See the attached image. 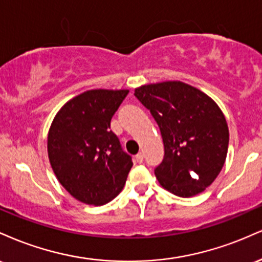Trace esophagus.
Returning a JSON list of instances; mask_svg holds the SVG:
<instances>
[{
    "instance_id": "obj_1",
    "label": "esophagus",
    "mask_w": 262,
    "mask_h": 262,
    "mask_svg": "<svg viewBox=\"0 0 262 262\" xmlns=\"http://www.w3.org/2000/svg\"><path fill=\"white\" fill-rule=\"evenodd\" d=\"M143 160H144V156H143V154H141V152H139L138 155H135V161H137L138 164H141Z\"/></svg>"
}]
</instances>
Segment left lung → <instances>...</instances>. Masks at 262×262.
Wrapping results in <instances>:
<instances>
[{"instance_id":"obj_1","label":"left lung","mask_w":262,"mask_h":262,"mask_svg":"<svg viewBox=\"0 0 262 262\" xmlns=\"http://www.w3.org/2000/svg\"><path fill=\"white\" fill-rule=\"evenodd\" d=\"M135 97L154 117L164 141L155 169L165 189L179 197L201 193L217 179L229 144L223 112L209 96L181 81L143 85Z\"/></svg>"}]
</instances>
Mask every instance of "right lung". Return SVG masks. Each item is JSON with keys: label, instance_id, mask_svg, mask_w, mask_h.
Returning <instances> with one entry per match:
<instances>
[{"label": "right lung", "instance_id": "obj_1", "mask_svg": "<svg viewBox=\"0 0 262 262\" xmlns=\"http://www.w3.org/2000/svg\"><path fill=\"white\" fill-rule=\"evenodd\" d=\"M128 90H90L71 98L54 117L48 156L56 179L80 202L102 206L124 187L133 166L111 130V119Z\"/></svg>", "mask_w": 262, "mask_h": 262}]
</instances>
